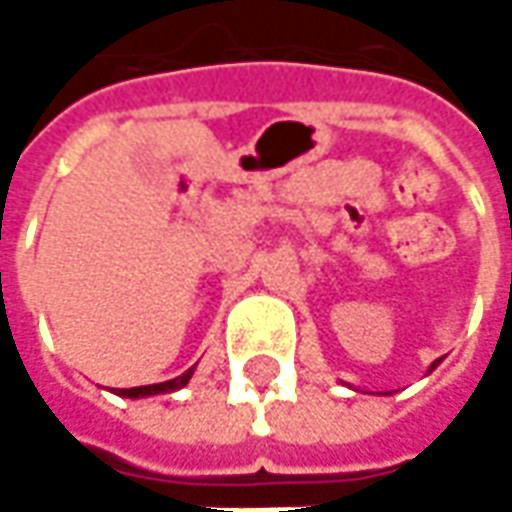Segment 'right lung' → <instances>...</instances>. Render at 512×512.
<instances>
[{
  "label": "right lung",
  "mask_w": 512,
  "mask_h": 512,
  "mask_svg": "<svg viewBox=\"0 0 512 512\" xmlns=\"http://www.w3.org/2000/svg\"><path fill=\"white\" fill-rule=\"evenodd\" d=\"M190 376H193V367H190V370H185L182 376L170 379V382L145 384V387H128V390H116V393H119V396H128V399H139V396H153V393H173V390L185 387V384L190 382Z\"/></svg>",
  "instance_id": "1"
}]
</instances>
